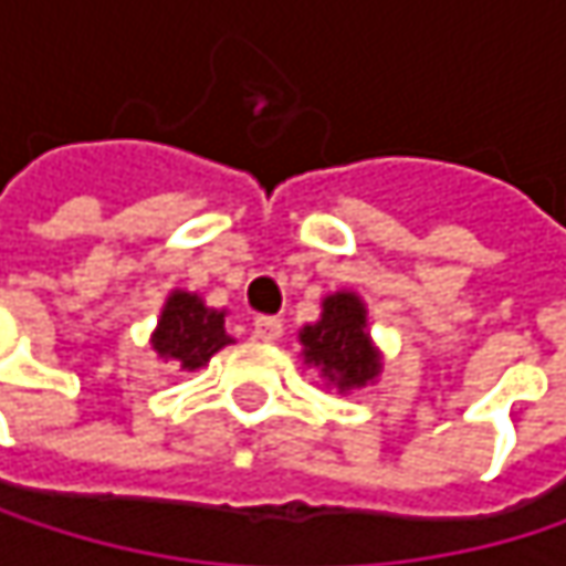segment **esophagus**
Here are the masks:
<instances>
[{"label":"esophagus","mask_w":566,"mask_h":566,"mask_svg":"<svg viewBox=\"0 0 566 566\" xmlns=\"http://www.w3.org/2000/svg\"><path fill=\"white\" fill-rule=\"evenodd\" d=\"M282 321L279 317H255L252 321V334L259 337V340H265V344H272V340H279L282 337Z\"/></svg>","instance_id":"obj_1"}]
</instances>
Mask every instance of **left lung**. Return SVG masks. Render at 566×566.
Wrapping results in <instances>:
<instances>
[{"label": "left lung", "instance_id": "8db88e82", "mask_svg": "<svg viewBox=\"0 0 566 566\" xmlns=\"http://www.w3.org/2000/svg\"><path fill=\"white\" fill-rule=\"evenodd\" d=\"M301 357L340 394L367 387L380 377V350L367 334V307L354 291H334L321 304V321L304 324Z\"/></svg>", "mask_w": 566, "mask_h": 566}]
</instances>
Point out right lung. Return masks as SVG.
<instances>
[{"label": "right lung", "instance_id": "obj_1", "mask_svg": "<svg viewBox=\"0 0 566 566\" xmlns=\"http://www.w3.org/2000/svg\"><path fill=\"white\" fill-rule=\"evenodd\" d=\"M150 344L157 357L170 360L179 370H199L209 364L212 354L232 344V337L226 334V311L206 307L199 294L172 291Z\"/></svg>", "mask_w": 566, "mask_h": 566}]
</instances>
